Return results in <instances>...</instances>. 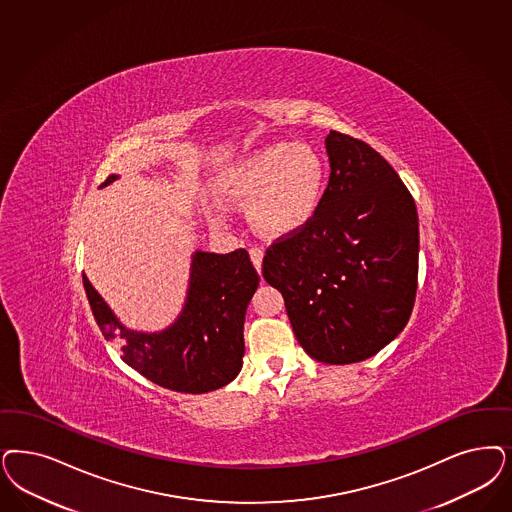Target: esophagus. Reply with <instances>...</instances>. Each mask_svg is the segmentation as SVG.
Returning <instances> with one entry per match:
<instances>
[{
	"label": "esophagus",
	"mask_w": 512,
	"mask_h": 512,
	"mask_svg": "<svg viewBox=\"0 0 512 512\" xmlns=\"http://www.w3.org/2000/svg\"><path fill=\"white\" fill-rule=\"evenodd\" d=\"M263 249L261 247H251L249 249V257H251V261H253V265L255 268L261 272V266H263Z\"/></svg>",
	"instance_id": "esophagus-1"
}]
</instances>
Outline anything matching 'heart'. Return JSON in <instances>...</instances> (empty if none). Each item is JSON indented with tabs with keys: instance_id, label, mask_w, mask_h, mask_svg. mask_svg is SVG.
I'll return each instance as SVG.
<instances>
[{
	"instance_id": "obj_1",
	"label": "heart",
	"mask_w": 512,
	"mask_h": 512,
	"mask_svg": "<svg viewBox=\"0 0 512 512\" xmlns=\"http://www.w3.org/2000/svg\"><path fill=\"white\" fill-rule=\"evenodd\" d=\"M327 189V170L306 143H272L236 164L223 179V193L249 204L251 221L270 234L308 225Z\"/></svg>"
}]
</instances>
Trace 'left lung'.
Listing matches in <instances>:
<instances>
[{"label":"left lung","instance_id":"1","mask_svg":"<svg viewBox=\"0 0 512 512\" xmlns=\"http://www.w3.org/2000/svg\"><path fill=\"white\" fill-rule=\"evenodd\" d=\"M329 185L316 217L266 249L263 276L285 300L300 346L329 365L365 361L405 329L418 289L412 194L369 143L331 130Z\"/></svg>","mask_w":512,"mask_h":512}]
</instances>
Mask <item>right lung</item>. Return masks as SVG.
I'll return each mask as SVG.
<instances>
[{"instance_id":"add662e5","label":"right lung","mask_w":512,"mask_h":512,"mask_svg":"<svg viewBox=\"0 0 512 512\" xmlns=\"http://www.w3.org/2000/svg\"><path fill=\"white\" fill-rule=\"evenodd\" d=\"M115 179L107 177L104 185ZM83 285L102 335L117 342L128 367L162 388L208 393L227 386L242 369L247 304L259 285L246 249L227 255L196 251L185 306L160 333L126 329L87 276Z\"/></svg>"}]
</instances>
